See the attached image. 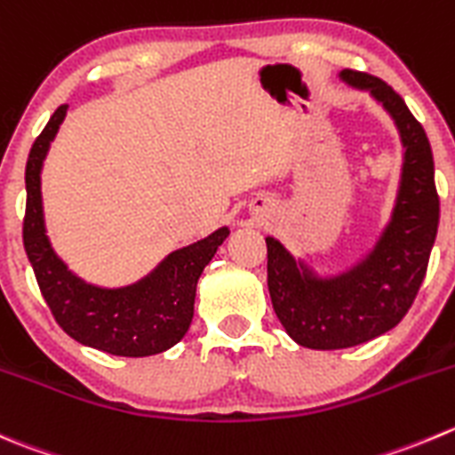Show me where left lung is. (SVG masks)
Returning a JSON list of instances; mask_svg holds the SVG:
<instances>
[{
    "mask_svg": "<svg viewBox=\"0 0 455 455\" xmlns=\"http://www.w3.org/2000/svg\"><path fill=\"white\" fill-rule=\"evenodd\" d=\"M339 79L380 101L404 153L389 224L345 273L315 275L275 237H267V282L277 320L299 347L317 351L363 345L403 320L425 280L440 220L431 144L403 97L367 73L342 70Z\"/></svg>",
    "mask_w": 455,
    "mask_h": 455,
    "instance_id": "8db88e82",
    "label": "left lung"
}]
</instances>
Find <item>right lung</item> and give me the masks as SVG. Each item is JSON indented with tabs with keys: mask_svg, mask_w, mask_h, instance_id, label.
<instances>
[{
	"mask_svg": "<svg viewBox=\"0 0 455 455\" xmlns=\"http://www.w3.org/2000/svg\"><path fill=\"white\" fill-rule=\"evenodd\" d=\"M66 110L68 104H61L52 113L26 162L24 249L39 291L57 324L79 345L124 358L162 354L178 345L191 326L197 280L228 237V228L173 251L135 284L104 289L75 275L52 251L42 206V166Z\"/></svg>",
	"mask_w": 455,
	"mask_h": 455,
	"instance_id": "obj_1",
	"label": "right lung"
}]
</instances>
